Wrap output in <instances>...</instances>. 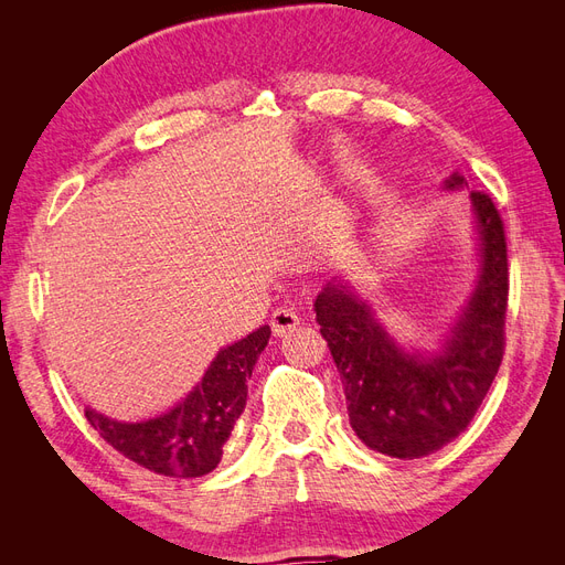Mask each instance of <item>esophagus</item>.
Here are the masks:
<instances>
[{
	"mask_svg": "<svg viewBox=\"0 0 565 565\" xmlns=\"http://www.w3.org/2000/svg\"><path fill=\"white\" fill-rule=\"evenodd\" d=\"M297 324H299V316L295 309H289V306H280V309H276L270 316V330L276 337H285L289 332H295Z\"/></svg>",
	"mask_w": 565,
	"mask_h": 565,
	"instance_id": "34e87169",
	"label": "esophagus"
}]
</instances>
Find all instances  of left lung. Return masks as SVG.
Here are the masks:
<instances>
[{
	"label": "left lung",
	"mask_w": 565,
	"mask_h": 565,
	"mask_svg": "<svg viewBox=\"0 0 565 565\" xmlns=\"http://www.w3.org/2000/svg\"><path fill=\"white\" fill-rule=\"evenodd\" d=\"M465 177L446 179L448 191ZM478 233L476 287L440 351L403 349L344 280L316 297V320L344 384L349 419L370 450L398 459L448 446L473 419L504 355L507 237L486 193H469Z\"/></svg>",
	"instance_id": "8db88e82"
}]
</instances>
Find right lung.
Instances as JSON below:
<instances>
[{
    "label": "right lung",
    "mask_w": 565,
    "mask_h": 565,
    "mask_svg": "<svg viewBox=\"0 0 565 565\" xmlns=\"http://www.w3.org/2000/svg\"><path fill=\"white\" fill-rule=\"evenodd\" d=\"M262 324L245 339L221 349L202 380L167 413L143 422H117L87 407L89 424L110 446L162 476L198 478L218 467L224 446L247 403V380L268 344Z\"/></svg>",
    "instance_id": "1"
}]
</instances>
